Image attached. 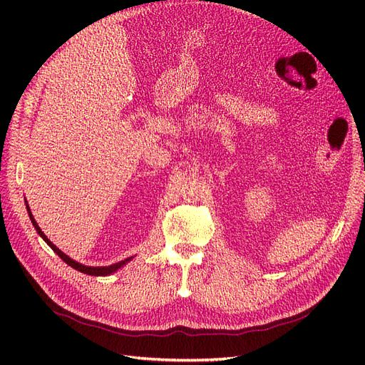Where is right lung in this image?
Masks as SVG:
<instances>
[{
  "mask_svg": "<svg viewBox=\"0 0 365 365\" xmlns=\"http://www.w3.org/2000/svg\"><path fill=\"white\" fill-rule=\"evenodd\" d=\"M27 202V201H26ZM27 205V213H29V216H30V220H31V224H33V227H35V230L38 231V235L47 242V245L58 254V256L67 263V264H70L71 268H74V269H77V271H81V272H83V274H88V275H109V274H113V272H115L117 269H120L121 267H123V264H126L129 260H132V257H128V259H125V260H121V262H117V263H114V264H109V267H86V264H82V263H79V262H76V260H73L71 257H68L67 254H63L56 245L54 244H51L50 242V239L43 235V231L39 228V225L36 224V220H35V217H33V215H31V212H30V207H29V204H26Z\"/></svg>",
  "mask_w": 365,
  "mask_h": 365,
  "instance_id": "1",
  "label": "right lung"
}]
</instances>
